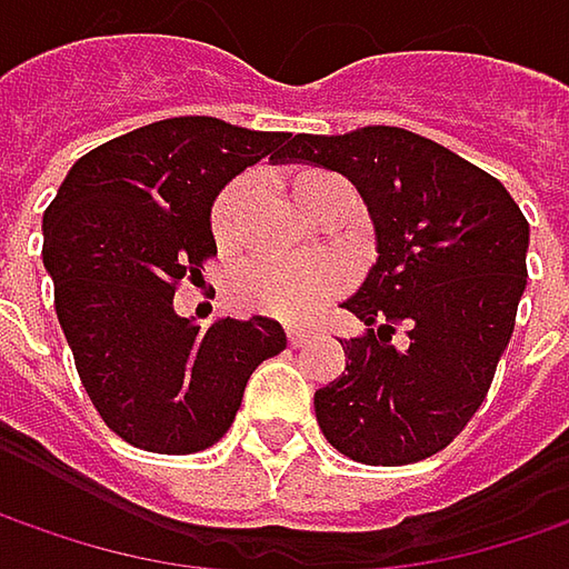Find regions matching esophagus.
I'll use <instances>...</instances> for the list:
<instances>
[{
	"label": "esophagus",
	"mask_w": 569,
	"mask_h": 569,
	"mask_svg": "<svg viewBox=\"0 0 569 569\" xmlns=\"http://www.w3.org/2000/svg\"><path fill=\"white\" fill-rule=\"evenodd\" d=\"M286 337H289V343H292V347H306L315 333L306 331V328H286Z\"/></svg>",
	"instance_id": "34e87169"
}]
</instances>
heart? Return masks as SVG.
<instances>
[{
    "label": "heart",
    "instance_id": "b5f03b06",
    "mask_svg": "<svg viewBox=\"0 0 569 569\" xmlns=\"http://www.w3.org/2000/svg\"><path fill=\"white\" fill-rule=\"evenodd\" d=\"M340 184L328 171L318 168H302L289 178V193L302 210L328 190ZM244 200V181H232L219 190L210 210V232L219 248H229L236 241L238 210ZM347 289V270L333 258L311 260H258L241 267L232 283H229V299L232 306L248 315H267L280 321H306L311 315L333 302Z\"/></svg>",
    "mask_w": 569,
    "mask_h": 569
}]
</instances>
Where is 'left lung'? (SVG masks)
Masks as SVG:
<instances>
[{"mask_svg": "<svg viewBox=\"0 0 569 569\" xmlns=\"http://www.w3.org/2000/svg\"><path fill=\"white\" fill-rule=\"evenodd\" d=\"M280 159L350 178L376 222L379 260L343 309V372L315 391L340 456L413 465L442 452L483 405L526 289L529 222L493 174L401 127L286 137Z\"/></svg>", "mask_w": 569, "mask_h": 569, "instance_id": "left-lung-1", "label": "left lung"}]
</instances>
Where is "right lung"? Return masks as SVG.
Listing matches in <instances>:
<instances>
[{"label":"right lung","instance_id":"right-lung-1","mask_svg":"<svg viewBox=\"0 0 569 569\" xmlns=\"http://www.w3.org/2000/svg\"><path fill=\"white\" fill-rule=\"evenodd\" d=\"M289 133L171 117L72 164L43 212L53 306L94 410L123 442L190 456L232 427L244 385L286 347L280 321L174 315V292L216 254V193Z\"/></svg>","mask_w":569,"mask_h":569}]
</instances>
